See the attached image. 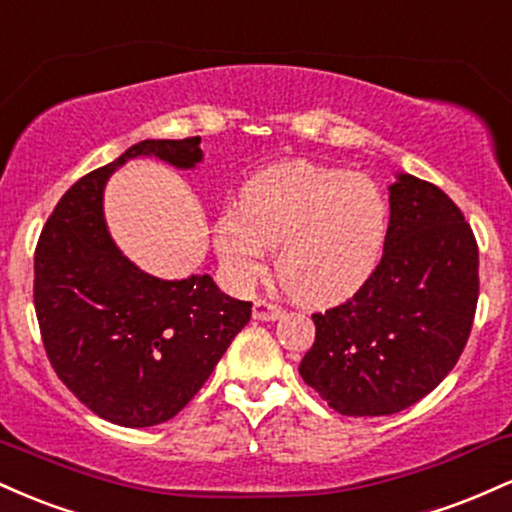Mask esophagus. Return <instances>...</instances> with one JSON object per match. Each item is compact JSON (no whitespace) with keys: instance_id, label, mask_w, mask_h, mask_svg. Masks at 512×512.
I'll use <instances>...</instances> for the list:
<instances>
[{"instance_id":"esophagus-1","label":"esophagus","mask_w":512,"mask_h":512,"mask_svg":"<svg viewBox=\"0 0 512 512\" xmlns=\"http://www.w3.org/2000/svg\"><path fill=\"white\" fill-rule=\"evenodd\" d=\"M281 305H276L272 301H264V298H260V301H255V305H252V317L255 320H262V322H269V320H276V317H281Z\"/></svg>"}]
</instances>
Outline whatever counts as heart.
I'll list each match as a JSON object with an SVG mask.
<instances>
[{
    "instance_id": "heart-1",
    "label": "heart",
    "mask_w": 512,
    "mask_h": 512,
    "mask_svg": "<svg viewBox=\"0 0 512 512\" xmlns=\"http://www.w3.org/2000/svg\"><path fill=\"white\" fill-rule=\"evenodd\" d=\"M390 238V202L366 173L291 163L250 182L243 207L216 221V250L233 279L264 272L281 245L276 272L298 301L332 305L378 272Z\"/></svg>"
}]
</instances>
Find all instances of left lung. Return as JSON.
<instances>
[{"label": "left lung", "instance_id": "8db88e82", "mask_svg": "<svg viewBox=\"0 0 512 512\" xmlns=\"http://www.w3.org/2000/svg\"><path fill=\"white\" fill-rule=\"evenodd\" d=\"M479 298V248L460 207L431 182L397 175L390 238L354 298L315 313L298 373L344 416H387L436 390L462 356Z\"/></svg>", "mask_w": 512, "mask_h": 512}]
</instances>
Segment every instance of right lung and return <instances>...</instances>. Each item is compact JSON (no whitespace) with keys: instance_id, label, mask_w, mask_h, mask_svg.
I'll return each instance as SVG.
<instances>
[{"instance_id":"add662e5","label":"right lung","mask_w":512,"mask_h":512,"mask_svg":"<svg viewBox=\"0 0 512 512\" xmlns=\"http://www.w3.org/2000/svg\"><path fill=\"white\" fill-rule=\"evenodd\" d=\"M199 137L146 139L76 180L35 248L33 301L57 378L110 424L173 419L207 383L252 303L226 296L209 274L163 281L117 250L103 219V187L129 158L175 168L202 161Z\"/></svg>"}]
</instances>
